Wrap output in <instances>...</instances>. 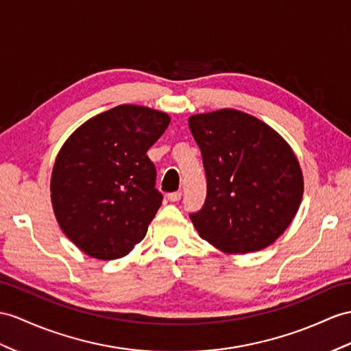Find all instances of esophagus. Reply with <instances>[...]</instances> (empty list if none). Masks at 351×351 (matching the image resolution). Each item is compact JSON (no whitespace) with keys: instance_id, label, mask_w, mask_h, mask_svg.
<instances>
[{"instance_id":"esophagus-1","label":"esophagus","mask_w":351,"mask_h":351,"mask_svg":"<svg viewBox=\"0 0 351 351\" xmlns=\"http://www.w3.org/2000/svg\"><path fill=\"white\" fill-rule=\"evenodd\" d=\"M168 201H171V202H177L178 199L182 198V192L180 191H177V192H171V193H168Z\"/></svg>"}]
</instances>
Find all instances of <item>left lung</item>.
Returning a JSON list of instances; mask_svg holds the SVG:
<instances>
[{"instance_id":"left-lung-1","label":"left lung","mask_w":351,"mask_h":351,"mask_svg":"<svg viewBox=\"0 0 351 351\" xmlns=\"http://www.w3.org/2000/svg\"><path fill=\"white\" fill-rule=\"evenodd\" d=\"M189 128L207 177L202 208L189 215L199 235L225 253L274 243L304 193L289 144L259 119L230 108L192 116Z\"/></svg>"}]
</instances>
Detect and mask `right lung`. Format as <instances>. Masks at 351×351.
<instances>
[{"mask_svg": "<svg viewBox=\"0 0 351 351\" xmlns=\"http://www.w3.org/2000/svg\"><path fill=\"white\" fill-rule=\"evenodd\" d=\"M169 116L117 106L89 119L56 158L50 192L64 234L92 258H123L146 237L164 196L147 150Z\"/></svg>", "mask_w": 351, "mask_h": 351, "instance_id": "obj_1", "label": "right lung"}]
</instances>
